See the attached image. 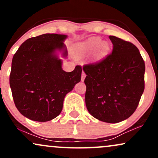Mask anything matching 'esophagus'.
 Instances as JSON below:
<instances>
[{
  "label": "esophagus",
  "instance_id": "esophagus-1",
  "mask_svg": "<svg viewBox=\"0 0 158 158\" xmlns=\"http://www.w3.org/2000/svg\"><path fill=\"white\" fill-rule=\"evenodd\" d=\"M85 77H86V74L85 73L84 71H82V73H81V81H84Z\"/></svg>",
  "mask_w": 158,
  "mask_h": 158
}]
</instances>
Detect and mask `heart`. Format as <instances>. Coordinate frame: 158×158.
Segmentation results:
<instances>
[{
    "label": "heart",
    "instance_id": "heart-1",
    "mask_svg": "<svg viewBox=\"0 0 158 158\" xmlns=\"http://www.w3.org/2000/svg\"><path fill=\"white\" fill-rule=\"evenodd\" d=\"M96 48L94 54L95 60H100L108 53L109 45L106 41L101 42V39L98 37L90 38L84 42L79 43L75 47V53L77 56H83L88 54Z\"/></svg>",
    "mask_w": 158,
    "mask_h": 158
}]
</instances>
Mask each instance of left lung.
<instances>
[{
    "label": "left lung",
    "mask_w": 158,
    "mask_h": 158,
    "mask_svg": "<svg viewBox=\"0 0 158 158\" xmlns=\"http://www.w3.org/2000/svg\"><path fill=\"white\" fill-rule=\"evenodd\" d=\"M111 53L85 64V104L99 120L117 123L131 117L144 91L145 62L137 47L114 35Z\"/></svg>",
    "instance_id": "8db88e82"
}]
</instances>
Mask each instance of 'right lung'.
<instances>
[{
  "instance_id": "1",
  "label": "right lung",
  "mask_w": 158,
  "mask_h": 158,
  "mask_svg": "<svg viewBox=\"0 0 158 158\" xmlns=\"http://www.w3.org/2000/svg\"><path fill=\"white\" fill-rule=\"evenodd\" d=\"M66 35L47 33L25 41L12 58L10 85L14 102L22 115L47 122L60 114L66 94L81 81V67L62 70L56 51L67 57Z\"/></svg>"
}]
</instances>
